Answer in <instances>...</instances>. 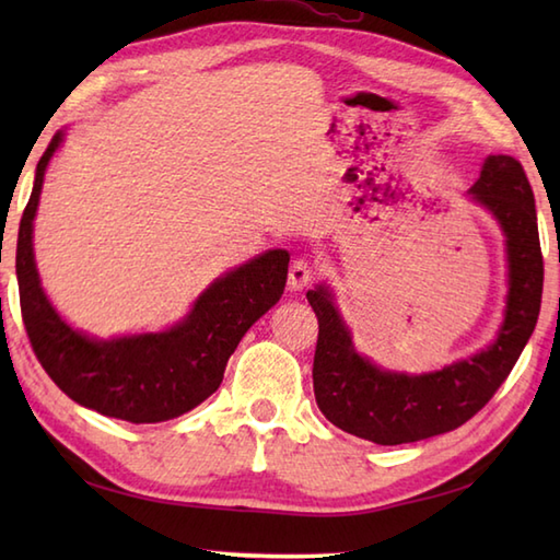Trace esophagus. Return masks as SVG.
I'll list each match as a JSON object with an SVG mask.
<instances>
[{"instance_id":"34e87169","label":"esophagus","mask_w":560,"mask_h":560,"mask_svg":"<svg viewBox=\"0 0 560 560\" xmlns=\"http://www.w3.org/2000/svg\"><path fill=\"white\" fill-rule=\"evenodd\" d=\"M315 279V271L313 265L307 259H293V265L289 269V289L291 291H303L313 283Z\"/></svg>"}]
</instances>
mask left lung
I'll return each instance as SVG.
<instances>
[{
  "mask_svg": "<svg viewBox=\"0 0 560 560\" xmlns=\"http://www.w3.org/2000/svg\"><path fill=\"white\" fill-rule=\"evenodd\" d=\"M474 197L508 235L510 295L501 335L474 359L428 375L385 373L361 359L327 289L307 293L319 323L313 389L319 411L341 431L377 445H401L455 431L479 413L513 371L541 307L544 257L534 192L522 163L489 156Z\"/></svg>",
  "mask_w": 560,
  "mask_h": 560,
  "instance_id": "left-lung-1",
  "label": "left lung"
}]
</instances>
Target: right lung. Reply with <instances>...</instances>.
<instances>
[{
    "instance_id": "add662e5",
    "label": "right lung",
    "mask_w": 560,
    "mask_h": 560,
    "mask_svg": "<svg viewBox=\"0 0 560 560\" xmlns=\"http://www.w3.org/2000/svg\"><path fill=\"white\" fill-rule=\"evenodd\" d=\"M62 132L35 168L16 243L21 317L35 359L69 399L110 419L159 423L183 416L219 389L237 341L281 299L289 273L287 249H269L225 273L199 295L192 313L163 335L93 341L71 329L47 303L33 261V217L45 168Z\"/></svg>"
}]
</instances>
